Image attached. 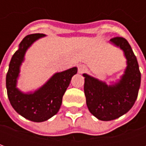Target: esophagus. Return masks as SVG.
Here are the masks:
<instances>
[{
	"mask_svg": "<svg viewBox=\"0 0 146 146\" xmlns=\"http://www.w3.org/2000/svg\"><path fill=\"white\" fill-rule=\"evenodd\" d=\"M87 70V67H86L85 65H80L78 66V72L79 73H84V72H86Z\"/></svg>",
	"mask_w": 146,
	"mask_h": 146,
	"instance_id": "34e87169",
	"label": "esophagus"
}]
</instances>
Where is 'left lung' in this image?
I'll return each mask as SVG.
<instances>
[{
    "instance_id": "8db88e82",
    "label": "left lung",
    "mask_w": 146,
    "mask_h": 146,
    "mask_svg": "<svg viewBox=\"0 0 146 146\" xmlns=\"http://www.w3.org/2000/svg\"><path fill=\"white\" fill-rule=\"evenodd\" d=\"M110 41L122 49L127 66L119 83L108 86L106 83L84 73V94L89 111L100 120H113L127 113L135 104L141 84L138 61L131 45L123 37Z\"/></svg>"
}]
</instances>
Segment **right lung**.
Here are the masks:
<instances>
[{
    "instance_id": "1",
    "label": "right lung",
    "mask_w": 146,
    "mask_h": 146,
    "mask_svg": "<svg viewBox=\"0 0 146 146\" xmlns=\"http://www.w3.org/2000/svg\"><path fill=\"white\" fill-rule=\"evenodd\" d=\"M44 36L45 35L43 33H34L24 37L19 50L11 58L6 76L7 94L11 106L24 118L33 122L45 121L58 112L64 93L73 76L77 73V68L73 67L55 73L44 85L33 94H23L16 88L19 66L23 61L26 51L36 40Z\"/></svg>"
}]
</instances>
